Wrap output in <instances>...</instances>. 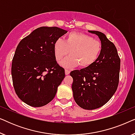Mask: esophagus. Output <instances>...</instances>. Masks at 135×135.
Instances as JSON below:
<instances>
[{
    "mask_svg": "<svg viewBox=\"0 0 135 135\" xmlns=\"http://www.w3.org/2000/svg\"><path fill=\"white\" fill-rule=\"evenodd\" d=\"M69 73H70V70L68 69H65V74H66V75H68Z\"/></svg>",
    "mask_w": 135,
    "mask_h": 135,
    "instance_id": "34e87169",
    "label": "esophagus"
}]
</instances>
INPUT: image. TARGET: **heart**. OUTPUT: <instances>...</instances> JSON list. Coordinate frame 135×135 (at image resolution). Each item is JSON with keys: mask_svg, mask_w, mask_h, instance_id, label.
<instances>
[{"mask_svg": "<svg viewBox=\"0 0 135 135\" xmlns=\"http://www.w3.org/2000/svg\"><path fill=\"white\" fill-rule=\"evenodd\" d=\"M54 55L60 61L69 53V56L60 62L61 65L69 68L78 65L85 68L91 66L98 59L102 50L99 40L84 33L73 32L66 36L65 42L58 38L53 46Z\"/></svg>", "mask_w": 135, "mask_h": 135, "instance_id": "obj_1", "label": "heart"}]
</instances>
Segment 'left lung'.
<instances>
[{
	"instance_id": "obj_1",
	"label": "left lung",
	"mask_w": 135,
	"mask_h": 135,
	"mask_svg": "<svg viewBox=\"0 0 135 135\" xmlns=\"http://www.w3.org/2000/svg\"><path fill=\"white\" fill-rule=\"evenodd\" d=\"M102 50L98 59L88 68L71 72L73 79L72 90L75 103L80 108L93 110L104 105L117 89L119 82L120 59L117 49L105 34L96 31Z\"/></svg>"
}]
</instances>
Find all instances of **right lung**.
Listing matches in <instances>:
<instances>
[{"mask_svg":"<svg viewBox=\"0 0 135 135\" xmlns=\"http://www.w3.org/2000/svg\"><path fill=\"white\" fill-rule=\"evenodd\" d=\"M67 32L58 27H40L18 45L12 60L13 85L26 104L41 107L55 98L65 73L57 63L53 46Z\"/></svg>","mask_w":135,"mask_h":135,"instance_id":"1","label":"right lung"}]
</instances>
